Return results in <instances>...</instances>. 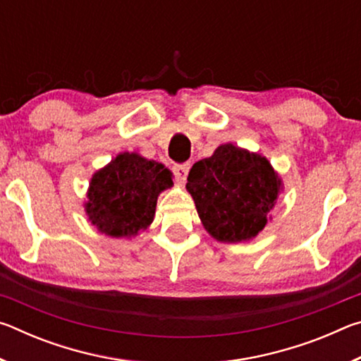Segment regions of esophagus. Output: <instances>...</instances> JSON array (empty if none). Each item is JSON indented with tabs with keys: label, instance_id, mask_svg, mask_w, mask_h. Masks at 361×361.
I'll list each match as a JSON object with an SVG mask.
<instances>
[{
	"label": "esophagus",
	"instance_id": "obj_1",
	"mask_svg": "<svg viewBox=\"0 0 361 361\" xmlns=\"http://www.w3.org/2000/svg\"><path fill=\"white\" fill-rule=\"evenodd\" d=\"M189 169H191V164H180V166H175L173 167V173L176 178H178L180 183H185L186 181V176L189 173Z\"/></svg>",
	"mask_w": 361,
	"mask_h": 361
}]
</instances>
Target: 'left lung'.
<instances>
[{"mask_svg": "<svg viewBox=\"0 0 361 361\" xmlns=\"http://www.w3.org/2000/svg\"><path fill=\"white\" fill-rule=\"evenodd\" d=\"M186 189L213 239L239 243L253 240L271 221L283 181L266 156L224 143L194 164Z\"/></svg>", "mask_w": 361, "mask_h": 361, "instance_id": "left-lung-1", "label": "left lung"}]
</instances>
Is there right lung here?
<instances>
[{"instance_id": "1", "label": "right lung", "mask_w": 361, "mask_h": 361, "mask_svg": "<svg viewBox=\"0 0 361 361\" xmlns=\"http://www.w3.org/2000/svg\"><path fill=\"white\" fill-rule=\"evenodd\" d=\"M173 186V173L138 152H119L97 170L84 212L90 224L113 239H132L154 219L159 194Z\"/></svg>"}]
</instances>
